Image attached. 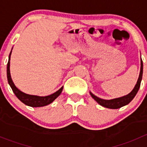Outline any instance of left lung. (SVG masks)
<instances>
[{
	"mask_svg": "<svg viewBox=\"0 0 147 147\" xmlns=\"http://www.w3.org/2000/svg\"><path fill=\"white\" fill-rule=\"evenodd\" d=\"M142 74H143V63H142V59H141V68L139 78H138L137 82V84H136L135 87H134L132 91H131L129 94H128L127 95L123 96V97H119V98L113 99V100H103V99L99 98L97 96L94 95L92 92H90V95L92 96V97L97 103L100 104V105H102L104 107L109 108V109H119V108L121 107L128 105V104L134 99V97H135L138 90H139V87H140L141 81H142Z\"/></svg>",
	"mask_w": 147,
	"mask_h": 147,
	"instance_id": "left-lung-1",
	"label": "left lung"
}]
</instances>
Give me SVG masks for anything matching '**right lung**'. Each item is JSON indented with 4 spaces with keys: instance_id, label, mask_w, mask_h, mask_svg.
<instances>
[{
    "instance_id": "1",
    "label": "right lung",
    "mask_w": 147,
    "mask_h": 147,
    "mask_svg": "<svg viewBox=\"0 0 147 147\" xmlns=\"http://www.w3.org/2000/svg\"><path fill=\"white\" fill-rule=\"evenodd\" d=\"M11 52L9 55V58H8V65H7V78H8V84H10V87H11L12 90L16 94V97L19 99L25 105H28V106L32 107H44L46 105H49V104L52 103L60 94H61L62 91H63V87L57 92H55L53 94H50V95L45 96V97H40V96L37 95H30V94H26V93L23 92L20 90H19L16 85L13 83V80L11 79V76H10V55H11Z\"/></svg>"
}]
</instances>
